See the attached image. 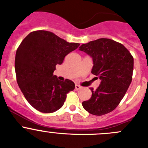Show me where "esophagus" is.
I'll return each instance as SVG.
<instances>
[{"instance_id":"obj_1","label":"esophagus","mask_w":148,"mask_h":148,"mask_svg":"<svg viewBox=\"0 0 148 148\" xmlns=\"http://www.w3.org/2000/svg\"><path fill=\"white\" fill-rule=\"evenodd\" d=\"M75 90H80V89H82V86L78 85V84H75Z\"/></svg>"}]
</instances>
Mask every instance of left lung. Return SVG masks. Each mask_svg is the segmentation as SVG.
Instances as JSON below:
<instances>
[{
    "instance_id": "8db88e82",
    "label": "left lung",
    "mask_w": 148,
    "mask_h": 148,
    "mask_svg": "<svg viewBox=\"0 0 148 148\" xmlns=\"http://www.w3.org/2000/svg\"><path fill=\"white\" fill-rule=\"evenodd\" d=\"M92 58V73L101 79L92 96L82 102L84 110L95 116L110 113L119 104L132 82L133 57L123 44L99 38L79 47Z\"/></svg>"
}]
</instances>
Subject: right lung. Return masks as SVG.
<instances>
[{
    "label": "right lung",
    "instance_id": "1",
    "mask_svg": "<svg viewBox=\"0 0 148 148\" xmlns=\"http://www.w3.org/2000/svg\"><path fill=\"white\" fill-rule=\"evenodd\" d=\"M53 32L37 30L30 32L17 49L15 69L22 93L35 109L50 113L64 103L66 94L75 88L69 79L61 82L53 72L67 54L78 47Z\"/></svg>",
    "mask_w": 148,
    "mask_h": 148
}]
</instances>
